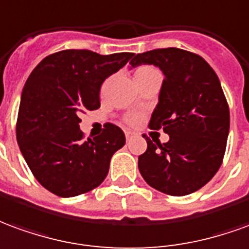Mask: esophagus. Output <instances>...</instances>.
Masks as SVG:
<instances>
[{"instance_id":"1","label":"esophagus","mask_w":249,"mask_h":249,"mask_svg":"<svg viewBox=\"0 0 249 249\" xmlns=\"http://www.w3.org/2000/svg\"><path fill=\"white\" fill-rule=\"evenodd\" d=\"M126 139H127V141H130V139H133L134 137H135V134L133 133V131H126Z\"/></svg>"}]
</instances>
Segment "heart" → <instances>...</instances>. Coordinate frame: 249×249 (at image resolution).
Instances as JSON below:
<instances>
[{"label": "heart", "instance_id": "1", "mask_svg": "<svg viewBox=\"0 0 249 249\" xmlns=\"http://www.w3.org/2000/svg\"><path fill=\"white\" fill-rule=\"evenodd\" d=\"M154 71H156V70L151 68V67H139L138 70L135 71V76H143V75H147V73H151V72ZM126 122L130 123V124H138L139 122H141V115H138V114L128 115L127 118H126Z\"/></svg>", "mask_w": 249, "mask_h": 249}]
</instances>
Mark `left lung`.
<instances>
[{"mask_svg":"<svg viewBox=\"0 0 249 249\" xmlns=\"http://www.w3.org/2000/svg\"><path fill=\"white\" fill-rule=\"evenodd\" d=\"M156 65L163 73L149 127L163 128L166 143L146 137L138 157L147 184L165 195L186 196L208 184L221 166L229 133V108L216 72L201 56L179 48L134 56L130 70ZM154 140V139H153Z\"/></svg>","mask_w":249,"mask_h":249,"instance_id":"left-lung-1","label":"left lung"}]
</instances>
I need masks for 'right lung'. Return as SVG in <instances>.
I'll return each mask as SVG.
<instances>
[{"mask_svg": "<svg viewBox=\"0 0 249 249\" xmlns=\"http://www.w3.org/2000/svg\"><path fill=\"white\" fill-rule=\"evenodd\" d=\"M133 56L67 49L47 56L28 77L17 142L33 176L53 195H83L107 177L111 157L126 143L124 133L107 123L102 135L84 141L79 112L99 108L103 82Z\"/></svg>", "mask_w": 249, "mask_h": 249, "instance_id": "right-lung-1", "label": "right lung"}]
</instances>
